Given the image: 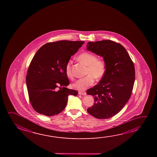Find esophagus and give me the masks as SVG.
Returning <instances> with one entry per match:
<instances>
[{
    "mask_svg": "<svg viewBox=\"0 0 157 157\" xmlns=\"http://www.w3.org/2000/svg\"><path fill=\"white\" fill-rule=\"evenodd\" d=\"M78 94H79V95H85L86 94V93L85 92V91H79Z\"/></svg>",
    "mask_w": 157,
    "mask_h": 157,
    "instance_id": "34e87169",
    "label": "esophagus"
}]
</instances>
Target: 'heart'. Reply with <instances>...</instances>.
Segmentation results:
<instances>
[{"mask_svg":"<svg viewBox=\"0 0 157 157\" xmlns=\"http://www.w3.org/2000/svg\"><path fill=\"white\" fill-rule=\"evenodd\" d=\"M80 62L87 66L86 75L78 80L73 84V87L78 90H85L93 85L96 79H101L105 75L107 65L105 60L97 59L94 54L89 52H84L77 57ZM71 61H68L66 65L65 70L67 77L72 79L73 75L71 72Z\"/></svg>","mask_w":157,"mask_h":157,"instance_id":"obj_1","label":"heart"}]
</instances>
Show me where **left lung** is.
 Here are the masks:
<instances>
[{
	"mask_svg": "<svg viewBox=\"0 0 157 157\" xmlns=\"http://www.w3.org/2000/svg\"><path fill=\"white\" fill-rule=\"evenodd\" d=\"M86 48L103 57L107 65L98 84L86 91L95 100L87 112L96 118H109L119 113L131 97L135 78L134 63L124 46L111 40L88 42Z\"/></svg>",
	"mask_w": 157,
	"mask_h": 157,
	"instance_id": "left-lung-1",
	"label": "left lung"
}]
</instances>
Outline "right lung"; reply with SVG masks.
Listing matches in <instances>:
<instances>
[{"mask_svg":"<svg viewBox=\"0 0 157 157\" xmlns=\"http://www.w3.org/2000/svg\"><path fill=\"white\" fill-rule=\"evenodd\" d=\"M84 42H50L35 54L28 68L26 84L31 105L36 112L48 117L58 114L67 105L68 96L77 95V91L66 87L70 82L65 67Z\"/></svg>","mask_w":157,"mask_h":157,"instance_id":"1","label":"right lung"}]
</instances>
